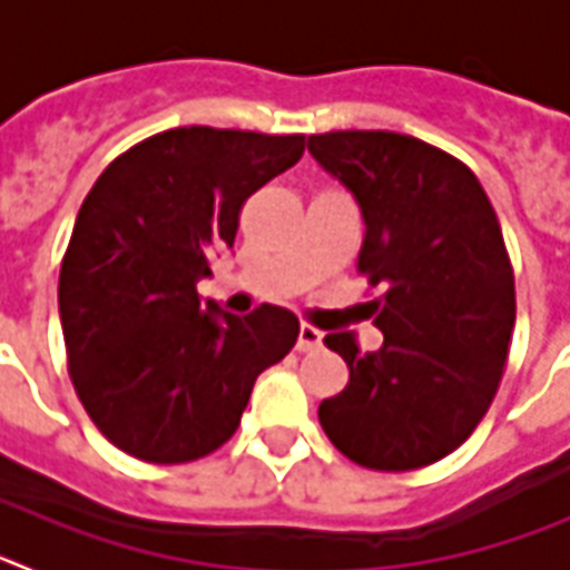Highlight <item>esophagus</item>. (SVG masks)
<instances>
[{"label":"esophagus","instance_id":"34e87169","mask_svg":"<svg viewBox=\"0 0 570 570\" xmlns=\"http://www.w3.org/2000/svg\"><path fill=\"white\" fill-rule=\"evenodd\" d=\"M320 345H322V331H316L314 325H308V322H302L296 347H299L302 354H311V351H316Z\"/></svg>","mask_w":570,"mask_h":570}]
</instances>
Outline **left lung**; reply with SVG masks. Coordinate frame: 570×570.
Segmentation results:
<instances>
[{
    "label": "left lung",
    "instance_id": "obj_1",
    "mask_svg": "<svg viewBox=\"0 0 570 570\" xmlns=\"http://www.w3.org/2000/svg\"><path fill=\"white\" fill-rule=\"evenodd\" d=\"M308 150L360 205V271L382 288L385 336L374 354L347 331L325 336L351 376L320 425L356 465H431L473 434L502 380L517 296L500 219L471 168L414 136L334 130Z\"/></svg>",
    "mask_w": 570,
    "mask_h": 570
}]
</instances>
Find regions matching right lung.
Segmentation results:
<instances>
[{"label":"right lung","instance_id":"right-lung-1","mask_svg":"<svg viewBox=\"0 0 570 570\" xmlns=\"http://www.w3.org/2000/svg\"><path fill=\"white\" fill-rule=\"evenodd\" d=\"M305 136L205 125L163 130L102 170L59 271L68 371L94 425L156 465L234 436L256 376L294 347L299 320L203 305L210 254L234 248L254 190L294 168Z\"/></svg>","mask_w":570,"mask_h":570}]
</instances>
